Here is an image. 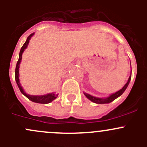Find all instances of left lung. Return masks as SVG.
<instances>
[{
    "label": "left lung",
    "instance_id": "8db88e82",
    "mask_svg": "<svg viewBox=\"0 0 147 147\" xmlns=\"http://www.w3.org/2000/svg\"><path fill=\"white\" fill-rule=\"evenodd\" d=\"M130 65H131V63H130ZM131 75H130L128 81H127V82L124 84V87H123L121 90H119V91H117V92L114 93V94H112L111 95H109V97H105V98H100V97H94V96H92V95H90V94H87V93H85V92H84V94L86 96V97H87V99H89V100H90V101L94 102V103H96V104L110 103V102L114 101L115 99H117V97H119V96H121V94L124 93V92L125 91V90L127 89V87H128L129 84L130 80H131Z\"/></svg>",
    "mask_w": 147,
    "mask_h": 147
}]
</instances>
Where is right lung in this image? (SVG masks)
<instances>
[{"label":"right lung","mask_w":147,"mask_h":147,"mask_svg":"<svg viewBox=\"0 0 147 147\" xmlns=\"http://www.w3.org/2000/svg\"><path fill=\"white\" fill-rule=\"evenodd\" d=\"M33 35L34 32L30 34V35L28 37L26 42L23 44L21 49H20V53H19V58L17 62V64H16V72H15V79H16V83H17L18 84V87L20 89V91L21 92L22 94H24V95L26 96L28 99H29L30 101L40 104H48L50 103V102H51L52 101H53L54 100H55L58 94H55L54 92L49 93V94H44V95H30V94H28L27 93L25 92L24 90L23 89V87H22L21 84H20V80H19V67H20V62H21L22 60V54H23V53L24 52V50L27 48L28 43H29L30 42V38H32V36Z\"/></svg>","instance_id":"add662e5"}]
</instances>
